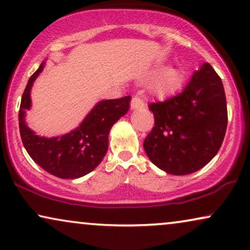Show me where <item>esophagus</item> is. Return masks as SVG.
I'll return each instance as SVG.
<instances>
[{"instance_id": "obj_1", "label": "esophagus", "mask_w": 250, "mask_h": 250, "mask_svg": "<svg viewBox=\"0 0 250 250\" xmlns=\"http://www.w3.org/2000/svg\"><path fill=\"white\" fill-rule=\"evenodd\" d=\"M145 107V102L140 97H133L132 101H131V108L132 110H134V109H141Z\"/></svg>"}]
</instances>
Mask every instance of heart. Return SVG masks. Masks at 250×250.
I'll list each match as a JSON object with an SVG mask.
<instances>
[{"label":"heart","mask_w":250,"mask_h":250,"mask_svg":"<svg viewBox=\"0 0 250 250\" xmlns=\"http://www.w3.org/2000/svg\"><path fill=\"white\" fill-rule=\"evenodd\" d=\"M160 68L156 70V73H159ZM183 82L182 70L177 67H170L164 70L162 74L157 77L155 83L152 84V91L157 95L165 97V95L172 94L177 88L181 86Z\"/></svg>","instance_id":"obj_1"}]
</instances>
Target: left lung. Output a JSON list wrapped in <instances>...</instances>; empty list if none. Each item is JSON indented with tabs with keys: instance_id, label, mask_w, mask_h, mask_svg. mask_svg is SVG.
I'll use <instances>...</instances> for the list:
<instances>
[{
	"instance_id": "1",
	"label": "left lung",
	"mask_w": 250,
	"mask_h": 250,
	"mask_svg": "<svg viewBox=\"0 0 250 250\" xmlns=\"http://www.w3.org/2000/svg\"><path fill=\"white\" fill-rule=\"evenodd\" d=\"M155 126L143 142L152 164L172 175L197 172L216 156L228 125L221 78L208 62L194 71L186 88L150 104Z\"/></svg>"
}]
</instances>
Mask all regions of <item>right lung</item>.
<instances>
[{"mask_svg":"<svg viewBox=\"0 0 250 250\" xmlns=\"http://www.w3.org/2000/svg\"><path fill=\"white\" fill-rule=\"evenodd\" d=\"M45 61L27 83L19 109V131L22 145L34 162L60 179H78L92 172L108 150L110 128L129 109L131 97L102 100L94 105L80 126L61 136L37 135L26 123V111L32 107L30 91Z\"/></svg>","mask_w":250,"mask_h":250,"instance_id":"obj_1","label":"right lung"}]
</instances>
